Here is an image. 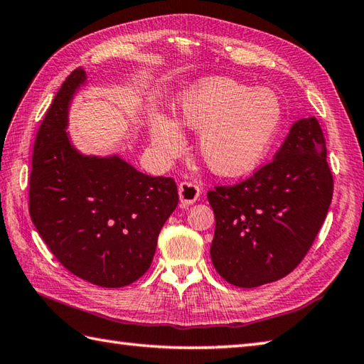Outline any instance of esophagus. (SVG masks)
<instances>
[{"mask_svg":"<svg viewBox=\"0 0 364 364\" xmlns=\"http://www.w3.org/2000/svg\"><path fill=\"white\" fill-rule=\"evenodd\" d=\"M178 194H180V202L183 206H189L197 202L200 197V188L196 183L183 181L178 184Z\"/></svg>","mask_w":364,"mask_h":364,"instance_id":"obj_1","label":"esophagus"}]
</instances>
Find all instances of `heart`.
<instances>
[{
    "label": "heart",
    "mask_w": 364,
    "mask_h": 364,
    "mask_svg": "<svg viewBox=\"0 0 364 364\" xmlns=\"http://www.w3.org/2000/svg\"><path fill=\"white\" fill-rule=\"evenodd\" d=\"M280 122L282 105L272 90L205 78L173 100L172 119L150 115V136L158 151L176 154L184 145L181 128L202 131L198 153L205 164L218 175L237 176L264 158Z\"/></svg>",
    "instance_id": "b5f03b06"
}]
</instances>
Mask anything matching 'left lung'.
<instances>
[{"label":"left lung","mask_w":364,"mask_h":364,"mask_svg":"<svg viewBox=\"0 0 364 364\" xmlns=\"http://www.w3.org/2000/svg\"><path fill=\"white\" fill-rule=\"evenodd\" d=\"M333 196L327 146L316 117L289 129L274 161L235 186L208 192L215 231L211 259L239 288L292 272L318 236Z\"/></svg>","instance_id":"left-lung-1"}]
</instances>
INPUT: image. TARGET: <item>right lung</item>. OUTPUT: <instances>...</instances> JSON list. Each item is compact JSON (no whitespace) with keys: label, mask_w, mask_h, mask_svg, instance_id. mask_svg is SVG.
Listing matches in <instances>:
<instances>
[{"label":"right lung","mask_w":364,"mask_h":364,"mask_svg":"<svg viewBox=\"0 0 364 364\" xmlns=\"http://www.w3.org/2000/svg\"><path fill=\"white\" fill-rule=\"evenodd\" d=\"M76 68L36 137L29 214L58 261L76 277L122 288L149 270L159 231L178 205L172 178L139 172L119 154H84L68 134V109L86 84Z\"/></svg>","instance_id":"add662e5"}]
</instances>
